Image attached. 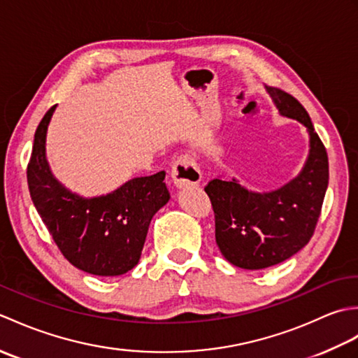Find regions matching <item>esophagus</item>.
Wrapping results in <instances>:
<instances>
[{"mask_svg": "<svg viewBox=\"0 0 358 358\" xmlns=\"http://www.w3.org/2000/svg\"><path fill=\"white\" fill-rule=\"evenodd\" d=\"M171 177L177 187H189L200 183L201 172L194 158L189 155H181L172 166Z\"/></svg>", "mask_w": 358, "mask_h": 358, "instance_id": "obj_1", "label": "esophagus"}]
</instances>
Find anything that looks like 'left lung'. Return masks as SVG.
Returning <instances> with one entry per match:
<instances>
[{
	"instance_id": "1",
	"label": "left lung",
	"mask_w": 358,
	"mask_h": 358,
	"mask_svg": "<svg viewBox=\"0 0 358 358\" xmlns=\"http://www.w3.org/2000/svg\"><path fill=\"white\" fill-rule=\"evenodd\" d=\"M280 115L309 132V155L294 180L272 192H252L237 180H210L204 191L215 214V241L223 257L243 269H264L287 260L314 235L329 181L328 154L306 109L292 95L266 87Z\"/></svg>"
}]
</instances>
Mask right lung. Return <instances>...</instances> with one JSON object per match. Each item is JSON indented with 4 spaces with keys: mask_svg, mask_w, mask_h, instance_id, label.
I'll list each match as a JSON object with an SVG mask.
<instances>
[{
    "mask_svg": "<svg viewBox=\"0 0 358 358\" xmlns=\"http://www.w3.org/2000/svg\"><path fill=\"white\" fill-rule=\"evenodd\" d=\"M55 106L36 127L27 164L32 201L53 241L75 268L101 277L123 275L140 262L150 220L169 201L164 177L129 180L115 191L83 199L72 194L50 172L45 159V134Z\"/></svg>",
    "mask_w": 358,
    "mask_h": 358,
    "instance_id": "1",
    "label": "right lung"
}]
</instances>
